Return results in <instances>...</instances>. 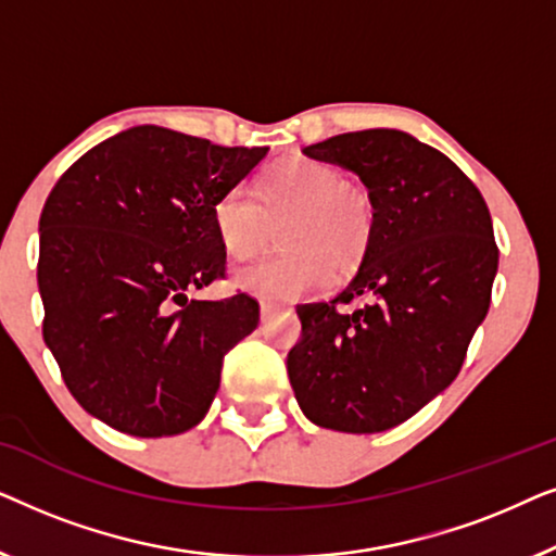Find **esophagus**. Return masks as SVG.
Segmentation results:
<instances>
[{
    "label": "esophagus",
    "instance_id": "34e87169",
    "mask_svg": "<svg viewBox=\"0 0 556 556\" xmlns=\"http://www.w3.org/2000/svg\"><path fill=\"white\" fill-rule=\"evenodd\" d=\"M280 311H288V306H280V303H270V301H263V303H261V316H263V321H268V318L280 314Z\"/></svg>",
    "mask_w": 556,
    "mask_h": 556
}]
</instances>
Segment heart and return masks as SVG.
Here are the masks:
<instances>
[{
    "instance_id": "b5f03b06",
    "label": "heart",
    "mask_w": 556,
    "mask_h": 556,
    "mask_svg": "<svg viewBox=\"0 0 556 556\" xmlns=\"http://www.w3.org/2000/svg\"><path fill=\"white\" fill-rule=\"evenodd\" d=\"M212 225L225 253L250 261L270 245L278 226V255L235 273V286L268 301H291L321 291L329 273L359 268L377 232V200L359 179L308 156L286 159L257 179L255 200L242 189L219 194Z\"/></svg>"
}]
</instances>
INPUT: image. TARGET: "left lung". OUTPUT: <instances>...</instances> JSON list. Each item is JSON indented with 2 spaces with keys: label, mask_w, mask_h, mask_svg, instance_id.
I'll use <instances>...</instances> for the list:
<instances>
[{
  "label": "left lung",
  "mask_w": 556,
  "mask_h": 556,
  "mask_svg": "<svg viewBox=\"0 0 556 556\" xmlns=\"http://www.w3.org/2000/svg\"><path fill=\"white\" fill-rule=\"evenodd\" d=\"M359 174L377 232L352 283L301 303L288 379L303 415L339 432L405 422L458 377L498 268L491 212L445 154L394 128L303 149Z\"/></svg>",
  "instance_id": "1"
}]
</instances>
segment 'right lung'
Instances as JSON below:
<instances>
[{
    "label": "right lung",
    "instance_id": "add662e5",
    "mask_svg": "<svg viewBox=\"0 0 556 556\" xmlns=\"http://www.w3.org/2000/svg\"><path fill=\"white\" fill-rule=\"evenodd\" d=\"M268 147H217L136 126L83 154L40 215L42 339L83 409L139 438L207 415L230 349L261 321L253 295L192 301L225 278L212 204Z\"/></svg>",
    "mask_w": 556,
    "mask_h": 556
}]
</instances>
